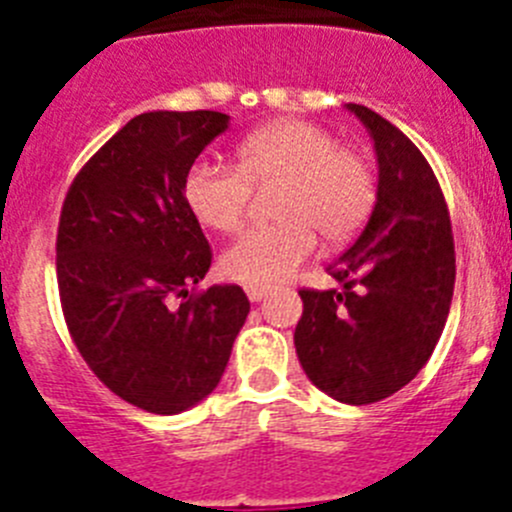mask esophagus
I'll use <instances>...</instances> for the list:
<instances>
[{
  "mask_svg": "<svg viewBox=\"0 0 512 512\" xmlns=\"http://www.w3.org/2000/svg\"><path fill=\"white\" fill-rule=\"evenodd\" d=\"M246 295L251 302H261L269 295V287H261V284H246Z\"/></svg>",
  "mask_w": 512,
  "mask_h": 512,
  "instance_id": "obj_1",
  "label": "esophagus"
}]
</instances>
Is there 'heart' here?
<instances>
[{
  "label": "heart",
  "mask_w": 512,
  "mask_h": 512,
  "mask_svg": "<svg viewBox=\"0 0 512 512\" xmlns=\"http://www.w3.org/2000/svg\"><path fill=\"white\" fill-rule=\"evenodd\" d=\"M238 169L194 161L182 197L194 220L215 233H233L246 217L251 187L279 184V223L251 228L220 259L225 277L243 284H277L305 264L325 241L341 243L361 230L374 207V171L361 153L338 148L320 125L279 120L243 138Z\"/></svg>",
  "instance_id": "obj_1"
}]
</instances>
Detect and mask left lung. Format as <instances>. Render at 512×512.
<instances>
[{"label":"left lung","instance_id":"1","mask_svg":"<svg viewBox=\"0 0 512 512\" xmlns=\"http://www.w3.org/2000/svg\"><path fill=\"white\" fill-rule=\"evenodd\" d=\"M377 153V202L328 271L343 289H302L297 359L318 390L348 405L395 395L431 359L454 297L451 220L413 140L364 104H346Z\"/></svg>","mask_w":512,"mask_h":512}]
</instances>
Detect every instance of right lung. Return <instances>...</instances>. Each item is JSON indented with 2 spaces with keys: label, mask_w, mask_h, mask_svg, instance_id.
Listing matches in <instances>:
<instances>
[{
  "label": "right lung",
  "mask_w": 512,
  "mask_h": 512,
  "mask_svg": "<svg viewBox=\"0 0 512 512\" xmlns=\"http://www.w3.org/2000/svg\"><path fill=\"white\" fill-rule=\"evenodd\" d=\"M228 125L212 110L143 112L89 158L63 202L56 271L71 338L89 369L146 413L205 400L251 310L238 284L189 295L212 251L182 182Z\"/></svg>",
  "instance_id": "1"
}]
</instances>
